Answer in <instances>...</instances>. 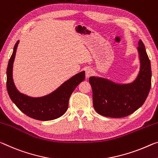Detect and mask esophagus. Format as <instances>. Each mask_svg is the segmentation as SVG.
Segmentation results:
<instances>
[{
  "label": "esophagus",
  "mask_w": 158,
  "mask_h": 158,
  "mask_svg": "<svg viewBox=\"0 0 158 158\" xmlns=\"http://www.w3.org/2000/svg\"><path fill=\"white\" fill-rule=\"evenodd\" d=\"M93 74H94V71H93L92 69H87L86 70V78H89L91 76H92Z\"/></svg>",
  "instance_id": "1"
}]
</instances>
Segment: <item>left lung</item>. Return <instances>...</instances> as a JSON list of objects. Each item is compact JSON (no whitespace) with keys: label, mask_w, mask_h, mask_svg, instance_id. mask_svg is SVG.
Here are the masks:
<instances>
[{"label":"left lung","mask_w":158,"mask_h":158,"mask_svg":"<svg viewBox=\"0 0 158 158\" xmlns=\"http://www.w3.org/2000/svg\"><path fill=\"white\" fill-rule=\"evenodd\" d=\"M141 69L131 84H117L107 79L91 77L93 103L98 113L105 117L121 118L128 116L143 106L151 86V62L141 40L139 41Z\"/></svg>","instance_id":"8db88e82"}]
</instances>
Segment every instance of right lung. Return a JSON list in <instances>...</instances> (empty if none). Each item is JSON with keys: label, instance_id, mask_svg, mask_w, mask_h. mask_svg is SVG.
Segmentation results:
<instances>
[{"label": "right lung", "instance_id": "add662e5", "mask_svg": "<svg viewBox=\"0 0 158 158\" xmlns=\"http://www.w3.org/2000/svg\"><path fill=\"white\" fill-rule=\"evenodd\" d=\"M18 43L17 41L15 45L7 68L6 86L10 98L23 113L33 119L48 121L61 117L68 108L69 99L72 92L85 79V72L74 75L48 96L41 98L25 96L17 91L12 79V65Z\"/></svg>", "mask_w": 158, "mask_h": 158}]
</instances>
